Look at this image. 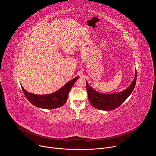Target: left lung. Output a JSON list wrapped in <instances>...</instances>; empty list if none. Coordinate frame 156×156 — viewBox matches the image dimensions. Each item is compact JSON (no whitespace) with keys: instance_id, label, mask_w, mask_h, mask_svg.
Listing matches in <instances>:
<instances>
[{"instance_id":"left-lung-1","label":"left lung","mask_w":156,"mask_h":156,"mask_svg":"<svg viewBox=\"0 0 156 156\" xmlns=\"http://www.w3.org/2000/svg\"><path fill=\"white\" fill-rule=\"evenodd\" d=\"M136 71L134 80L123 91L114 94H102L96 91L86 81V90L91 104L102 110H112L120 106L131 94L136 82Z\"/></svg>"}]
</instances>
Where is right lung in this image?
<instances>
[{"label":"right lung","mask_w":156,"mask_h":156,"mask_svg":"<svg viewBox=\"0 0 156 156\" xmlns=\"http://www.w3.org/2000/svg\"><path fill=\"white\" fill-rule=\"evenodd\" d=\"M79 78L77 76L66 83L62 88L56 92L46 95H38L27 91L23 87L21 86L22 90L27 99L37 107L46 109L56 108L63 105L67 101L69 93L75 82Z\"/></svg>","instance_id":"right-lung-1"}]
</instances>
